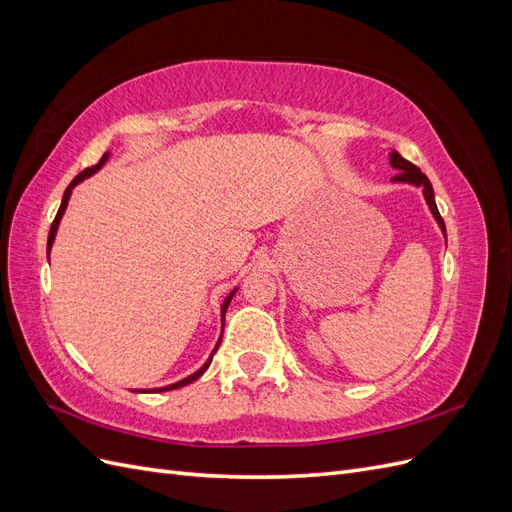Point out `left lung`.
<instances>
[{
  "label": "left lung",
  "mask_w": 512,
  "mask_h": 512,
  "mask_svg": "<svg viewBox=\"0 0 512 512\" xmlns=\"http://www.w3.org/2000/svg\"><path fill=\"white\" fill-rule=\"evenodd\" d=\"M391 166L399 170V173L393 177V181L421 185V188H423V194H425V198H427V205H429V209H431V213H433V218L438 220V224H440L442 232L446 235V226H444V220H442V215H440V211H438L436 198H433V188H431V183H429L427 175H423V173H421V168L414 166L412 162H408V160L401 158L397 151H393V153H391Z\"/></svg>",
  "instance_id": "1"
}]
</instances>
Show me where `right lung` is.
Returning a JSON list of instances; mask_svg holds the SVG:
<instances>
[{
    "mask_svg": "<svg viewBox=\"0 0 512 512\" xmlns=\"http://www.w3.org/2000/svg\"><path fill=\"white\" fill-rule=\"evenodd\" d=\"M106 158H108V153H104V156H102V160L98 162V164H94V166H89V168H85L83 170V173H79V175H76L74 179H72V183L68 185V190H66V194H64V200H61V207H59V211H57V215H55V220H53V224H51V230H49V243H46V247H49V250H51V245H53V239H55V232H57V226H59V220H61V215H64V211H66V207H68V198H70V192H72V188H74V185L76 183H81L85 177H89V175H94L96 173V170L106 162ZM232 294H235V292H230V297H226V301H224V305H222V318H224V314H226V309H228V303H230V299H232ZM220 342H222V339H220ZM220 342H218V346H215V350H218L220 348ZM215 350H213V354H215ZM213 354L209 356V361L203 365V367H200L198 371H196V374H192V376H188V378H185V380H181V382H175V384H170V386H166V389H160V391H173V389H181V386H185V384H190V382H194V380H198L200 376H203L205 374V371H207V367L211 365V359H213Z\"/></svg>",
    "mask_w": 512,
    "mask_h": 512,
    "instance_id": "right-lung-1",
    "label": "right lung"
}]
</instances>
